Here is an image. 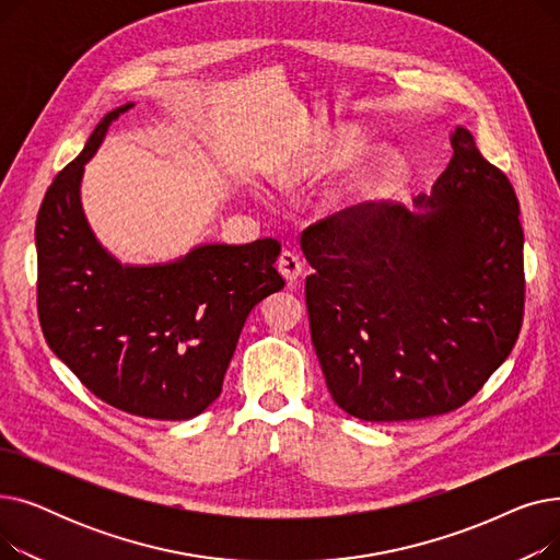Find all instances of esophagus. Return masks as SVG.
Returning <instances> with one entry per match:
<instances>
[{"label": "esophagus", "mask_w": 560, "mask_h": 560, "mask_svg": "<svg viewBox=\"0 0 560 560\" xmlns=\"http://www.w3.org/2000/svg\"><path fill=\"white\" fill-rule=\"evenodd\" d=\"M277 270L281 272V277L288 281V283H295L304 270V262L302 258L295 254V252H281L279 260H277Z\"/></svg>", "instance_id": "34e87169"}]
</instances>
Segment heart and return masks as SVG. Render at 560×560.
I'll return each mask as SVG.
<instances>
[{"label": "heart", "mask_w": 560, "mask_h": 560, "mask_svg": "<svg viewBox=\"0 0 560 560\" xmlns=\"http://www.w3.org/2000/svg\"><path fill=\"white\" fill-rule=\"evenodd\" d=\"M342 161H345V154H338V156H334V159H331V163H336V165H340Z\"/></svg>", "instance_id": "heart-1"}]
</instances>
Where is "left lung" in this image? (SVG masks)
Returning a JSON list of instances; mask_svg holds the SVG:
<instances>
[{"instance_id": "obj_1", "label": "left lung", "mask_w": 560, "mask_h": 560, "mask_svg": "<svg viewBox=\"0 0 560 560\" xmlns=\"http://www.w3.org/2000/svg\"><path fill=\"white\" fill-rule=\"evenodd\" d=\"M431 195L311 224V340L334 401L365 422L443 416L502 365L524 315V233L509 176L467 129Z\"/></svg>"}]
</instances>
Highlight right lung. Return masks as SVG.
Here are the masks:
<instances>
[{
    "mask_svg": "<svg viewBox=\"0 0 560 560\" xmlns=\"http://www.w3.org/2000/svg\"><path fill=\"white\" fill-rule=\"evenodd\" d=\"M131 106L106 113L45 192L38 317L49 349L102 401L138 418L190 420L220 397L252 308L285 285L275 268L281 245L211 243L170 262L117 260L85 220L81 179Z\"/></svg>",
    "mask_w": 560,
    "mask_h": 560,
    "instance_id": "right-lung-1",
    "label": "right lung"
}]
</instances>
